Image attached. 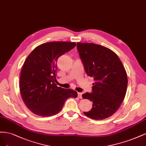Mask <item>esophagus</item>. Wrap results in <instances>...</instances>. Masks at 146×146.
<instances>
[{"instance_id":"obj_1","label":"esophagus","mask_w":146,"mask_h":146,"mask_svg":"<svg viewBox=\"0 0 146 146\" xmlns=\"http://www.w3.org/2000/svg\"><path fill=\"white\" fill-rule=\"evenodd\" d=\"M82 93H79V92H78V97H79L80 99H82Z\"/></svg>"}]
</instances>
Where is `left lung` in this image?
<instances>
[{"label":"left lung","mask_w":146,"mask_h":146,"mask_svg":"<svg viewBox=\"0 0 146 146\" xmlns=\"http://www.w3.org/2000/svg\"><path fill=\"white\" fill-rule=\"evenodd\" d=\"M77 49L88 76L93 78L92 93L82 95L93 102L84 115L92 119L107 118L118 110L127 87V76L118 56L110 49L93 43H77Z\"/></svg>","instance_id":"8db88e82"}]
</instances>
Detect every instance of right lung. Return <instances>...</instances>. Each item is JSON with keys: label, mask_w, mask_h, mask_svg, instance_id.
<instances>
[{"label": "right lung", "mask_w": 146, "mask_h": 146, "mask_svg": "<svg viewBox=\"0 0 146 146\" xmlns=\"http://www.w3.org/2000/svg\"><path fill=\"white\" fill-rule=\"evenodd\" d=\"M75 46V42H47L37 46L25 60L20 76V92L25 105L35 114L55 115L62 110L67 99L78 96L76 91L55 84L58 58Z\"/></svg>", "instance_id": "add662e5"}]
</instances>
